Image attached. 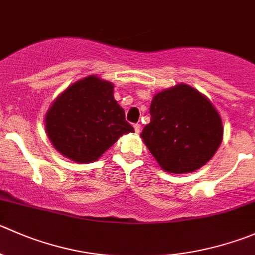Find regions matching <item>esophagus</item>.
Wrapping results in <instances>:
<instances>
[{"mask_svg": "<svg viewBox=\"0 0 255 255\" xmlns=\"http://www.w3.org/2000/svg\"><path fill=\"white\" fill-rule=\"evenodd\" d=\"M133 127H134L135 133H139L140 132V125H139V123H135V125H133Z\"/></svg>", "mask_w": 255, "mask_h": 255, "instance_id": "obj_1", "label": "esophagus"}]
</instances>
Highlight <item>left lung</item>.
I'll use <instances>...</instances> for the list:
<instances>
[{
	"label": "left lung",
	"mask_w": 255,
	"mask_h": 255,
	"mask_svg": "<svg viewBox=\"0 0 255 255\" xmlns=\"http://www.w3.org/2000/svg\"><path fill=\"white\" fill-rule=\"evenodd\" d=\"M149 113L150 122L140 137L167 172H193L206 164L221 145V116L189 86L178 85L155 95Z\"/></svg>",
	"instance_id": "left-lung-1"
}]
</instances>
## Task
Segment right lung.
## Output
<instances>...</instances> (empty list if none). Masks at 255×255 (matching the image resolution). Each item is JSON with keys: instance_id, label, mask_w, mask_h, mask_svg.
Returning a JSON list of instances; mask_svg holds the SVG:
<instances>
[{"instance_id": "obj_1", "label": "right lung", "mask_w": 255, "mask_h": 255, "mask_svg": "<svg viewBox=\"0 0 255 255\" xmlns=\"http://www.w3.org/2000/svg\"><path fill=\"white\" fill-rule=\"evenodd\" d=\"M49 140L78 163L100 158L125 133L134 132L113 97V85L90 76L62 93L46 115Z\"/></svg>"}]
</instances>
